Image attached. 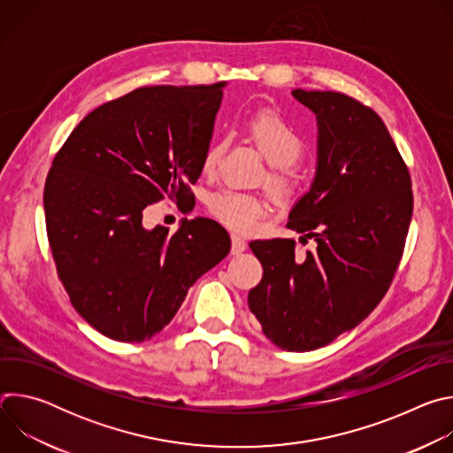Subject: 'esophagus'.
Instances as JSON below:
<instances>
[{
	"label": "esophagus",
	"mask_w": 453,
	"mask_h": 453,
	"mask_svg": "<svg viewBox=\"0 0 453 453\" xmlns=\"http://www.w3.org/2000/svg\"><path fill=\"white\" fill-rule=\"evenodd\" d=\"M247 249V242L242 240L240 236L233 234L231 236V254H242Z\"/></svg>",
	"instance_id": "34e87169"
}]
</instances>
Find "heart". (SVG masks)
Here are the masks:
<instances>
[{
  "label": "heart",
  "mask_w": 453,
  "mask_h": 453,
  "mask_svg": "<svg viewBox=\"0 0 453 453\" xmlns=\"http://www.w3.org/2000/svg\"><path fill=\"white\" fill-rule=\"evenodd\" d=\"M247 131L257 150L276 168H287L303 154V134L296 123L281 112L265 111L256 114L249 123ZM224 152V143H215L203 159L204 172H211ZM269 186L278 196H285L290 189V179L283 172L269 175ZM210 213L238 233L252 231L260 219L267 213V204L249 193L236 189H219L208 197Z\"/></svg>",
  "instance_id": "heart-1"
}]
</instances>
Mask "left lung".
<instances>
[{
    "instance_id": "left-lung-1",
    "label": "left lung",
    "mask_w": 453,
    "mask_h": 453,
    "mask_svg": "<svg viewBox=\"0 0 453 453\" xmlns=\"http://www.w3.org/2000/svg\"><path fill=\"white\" fill-rule=\"evenodd\" d=\"M317 116V172L287 227L313 238L250 242L264 278L247 297L265 337L311 351L353 330L389 290L412 219V182L381 118L337 91L294 89Z\"/></svg>"
}]
</instances>
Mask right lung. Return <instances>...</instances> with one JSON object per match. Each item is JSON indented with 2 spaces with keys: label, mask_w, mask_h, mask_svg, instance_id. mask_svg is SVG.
Returning a JSON list of instances; mask_svg holds the SVG:
<instances>
[{
  "label": "right lung",
  "mask_w": 453,
  "mask_h": 453,
  "mask_svg": "<svg viewBox=\"0 0 453 453\" xmlns=\"http://www.w3.org/2000/svg\"><path fill=\"white\" fill-rule=\"evenodd\" d=\"M224 86L138 88L91 111L53 157L42 199L57 274L112 341L159 334L229 252V234L210 219L182 220L172 234L143 227L147 206L193 197Z\"/></svg>",
  "instance_id": "obj_1"
}]
</instances>
